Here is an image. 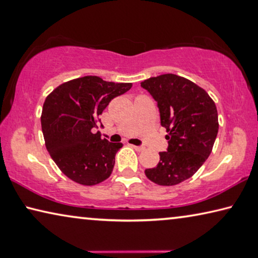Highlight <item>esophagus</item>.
<instances>
[{
  "label": "esophagus",
  "mask_w": 258,
  "mask_h": 258,
  "mask_svg": "<svg viewBox=\"0 0 258 258\" xmlns=\"http://www.w3.org/2000/svg\"><path fill=\"white\" fill-rule=\"evenodd\" d=\"M132 148H134V149L138 150V151L145 150V147H142V146H134V145H132Z\"/></svg>",
  "instance_id": "esophagus-1"
}]
</instances>
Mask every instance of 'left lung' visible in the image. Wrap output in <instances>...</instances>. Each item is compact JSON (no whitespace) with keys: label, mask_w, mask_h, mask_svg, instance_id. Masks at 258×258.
Wrapping results in <instances>:
<instances>
[{"label":"left lung","mask_w":258,"mask_h":258,"mask_svg":"<svg viewBox=\"0 0 258 258\" xmlns=\"http://www.w3.org/2000/svg\"><path fill=\"white\" fill-rule=\"evenodd\" d=\"M141 87L157 102L161 125L169 133L159 163L147 169V178L173 186L190 178L207 161L218 133V113L208 93L185 78L167 73L149 78Z\"/></svg>","instance_id":"8db88e82"}]
</instances>
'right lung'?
I'll return each mask as SVG.
<instances>
[{
  "mask_svg": "<svg viewBox=\"0 0 258 258\" xmlns=\"http://www.w3.org/2000/svg\"><path fill=\"white\" fill-rule=\"evenodd\" d=\"M131 87L87 76L62 84L47 96L41 114L47 150L71 180L93 186L110 177L122 144L102 140L95 131L110 101Z\"/></svg>",
  "mask_w": 258,
  "mask_h": 258,
  "instance_id": "obj_1",
  "label": "right lung"
}]
</instances>
